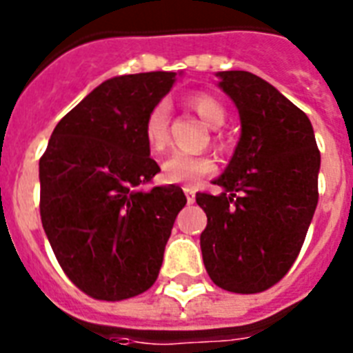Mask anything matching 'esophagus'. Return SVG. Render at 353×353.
<instances>
[{
	"label": "esophagus",
	"mask_w": 353,
	"mask_h": 353,
	"mask_svg": "<svg viewBox=\"0 0 353 353\" xmlns=\"http://www.w3.org/2000/svg\"><path fill=\"white\" fill-rule=\"evenodd\" d=\"M183 190H185V196H187V203H194V201H196V192H194V188L185 187Z\"/></svg>",
	"instance_id": "obj_1"
}]
</instances>
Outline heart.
I'll list each match as a JSON object with an SVG mask.
<instances>
[{"label": "heart", "instance_id": "heart-1", "mask_svg": "<svg viewBox=\"0 0 353 353\" xmlns=\"http://www.w3.org/2000/svg\"><path fill=\"white\" fill-rule=\"evenodd\" d=\"M187 104L203 119L209 126L220 128L225 122V108L209 93H194L188 97ZM144 137L150 150L159 154L168 144V104H155L144 121ZM214 170V161L207 155H190L176 152L161 165V177L166 183H194L201 176Z\"/></svg>", "mask_w": 353, "mask_h": 353}]
</instances>
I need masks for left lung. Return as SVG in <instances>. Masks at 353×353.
<instances>
[{"label": "left lung", "instance_id": "left-lung-1", "mask_svg": "<svg viewBox=\"0 0 353 353\" xmlns=\"http://www.w3.org/2000/svg\"><path fill=\"white\" fill-rule=\"evenodd\" d=\"M241 122L240 141L214 185L198 192L207 214L199 243L207 273L232 293L269 290L301 252L319 201L321 152L307 115L247 71H220Z\"/></svg>", "mask_w": 353, "mask_h": 353}]
</instances>
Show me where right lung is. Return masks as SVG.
Here are the masks:
<instances>
[{
	"label": "right lung",
	"mask_w": 353,
	"mask_h": 353,
	"mask_svg": "<svg viewBox=\"0 0 353 353\" xmlns=\"http://www.w3.org/2000/svg\"><path fill=\"white\" fill-rule=\"evenodd\" d=\"M177 73L122 74L58 122L40 159V216L58 263L79 290L124 301L152 288L177 212L179 187L143 188L159 172L144 121Z\"/></svg>",
	"instance_id": "add662e5"
}]
</instances>
